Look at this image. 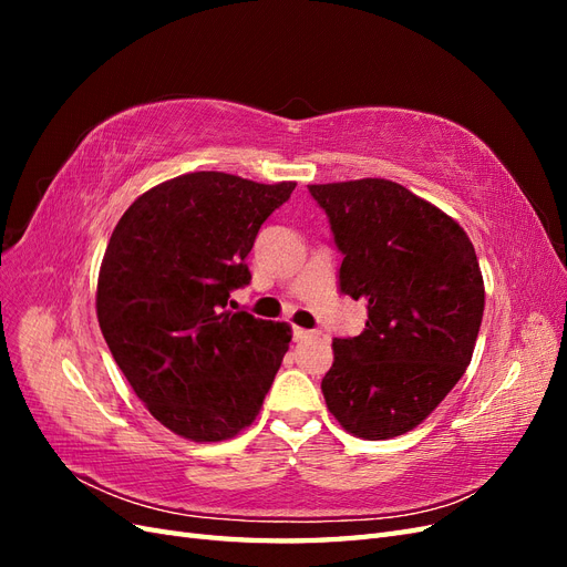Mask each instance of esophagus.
<instances>
[{"label":"esophagus","instance_id":"34e87169","mask_svg":"<svg viewBox=\"0 0 567 567\" xmlns=\"http://www.w3.org/2000/svg\"><path fill=\"white\" fill-rule=\"evenodd\" d=\"M317 336H319V331H307V329H300V326H296V329H293V338L298 342H302L307 338H317Z\"/></svg>","mask_w":567,"mask_h":567}]
</instances>
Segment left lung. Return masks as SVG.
<instances>
[{"label": "left lung", "instance_id": "obj_1", "mask_svg": "<svg viewBox=\"0 0 567 567\" xmlns=\"http://www.w3.org/2000/svg\"><path fill=\"white\" fill-rule=\"evenodd\" d=\"M342 252L340 293L367 300V329L333 338L321 392L364 440L414 431L471 364L485 284L450 215L390 179L310 184Z\"/></svg>", "mask_w": 567, "mask_h": 567}]
</instances>
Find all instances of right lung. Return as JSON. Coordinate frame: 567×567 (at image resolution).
I'll return each instance as SVG.
<instances>
[{
    "mask_svg": "<svg viewBox=\"0 0 567 567\" xmlns=\"http://www.w3.org/2000/svg\"><path fill=\"white\" fill-rule=\"evenodd\" d=\"M296 182L188 173L148 188L115 225L96 317L151 416L194 442L238 435L260 414L290 342L284 321L227 310L246 257Z\"/></svg>",
    "mask_w": 567,
    "mask_h": 567,
    "instance_id": "obj_1",
    "label": "right lung"
}]
</instances>
